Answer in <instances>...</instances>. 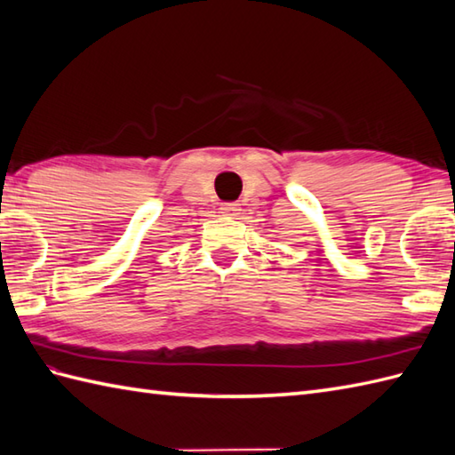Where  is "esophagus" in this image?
<instances>
[{"mask_svg": "<svg viewBox=\"0 0 455 455\" xmlns=\"http://www.w3.org/2000/svg\"><path fill=\"white\" fill-rule=\"evenodd\" d=\"M220 211H223L225 215H230V217H236L238 211H240V204L236 202H230V204H223V207H220Z\"/></svg>", "mask_w": 455, "mask_h": 455, "instance_id": "34e87169", "label": "esophagus"}]
</instances>
